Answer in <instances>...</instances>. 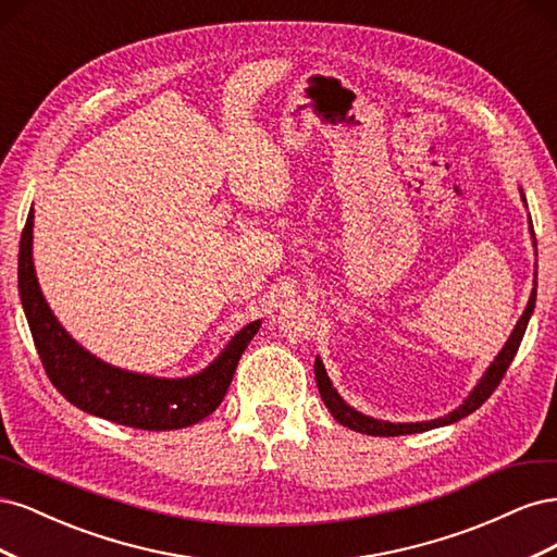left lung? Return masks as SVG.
<instances>
[{"label":"left lung","instance_id":"obj_1","mask_svg":"<svg viewBox=\"0 0 557 557\" xmlns=\"http://www.w3.org/2000/svg\"><path fill=\"white\" fill-rule=\"evenodd\" d=\"M534 301H536V288L532 290L530 295V301H528V309L525 313L520 315V320L516 323V330L511 332L507 346L502 348L499 356L495 358V362L487 367L485 376L481 379V383L474 387V393H471L462 407L455 409L453 413L444 416V418H436V420H428V423H383V420H374L369 416H362L358 413L356 409H350L348 404L339 397V393L334 391L330 379H327V372L325 367L320 360H315V383H318V391H320V397H323L325 407L330 409V413L339 420L342 425L356 430V432H362V434H372V436H397V434H416V432H428V430H434V428H442V425H450L455 423V420H460L465 416H469L471 411H476L481 404L491 397L495 393V387L502 383L504 374H507L509 364L513 362L516 352H518V346L522 342V334H525L528 330V323H530V315L534 311Z\"/></svg>","mask_w":557,"mask_h":557}]
</instances>
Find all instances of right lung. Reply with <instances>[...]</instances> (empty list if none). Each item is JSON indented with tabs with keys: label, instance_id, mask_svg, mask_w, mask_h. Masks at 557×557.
<instances>
[{
	"label": "right lung",
	"instance_id": "right-lung-1",
	"mask_svg": "<svg viewBox=\"0 0 557 557\" xmlns=\"http://www.w3.org/2000/svg\"><path fill=\"white\" fill-rule=\"evenodd\" d=\"M32 225L35 211L27 213L21 234L18 290L41 364L60 395L81 411L137 430H178L213 413L223 401L234 369L256 336L260 320L234 334L218 360L197 376L170 381L123 372L83 350L50 313L32 264Z\"/></svg>",
	"mask_w": 557,
	"mask_h": 557
}]
</instances>
